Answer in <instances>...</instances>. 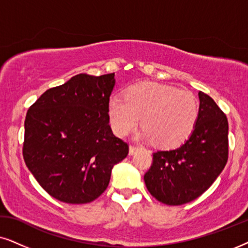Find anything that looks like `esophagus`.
Instances as JSON below:
<instances>
[{
    "instance_id": "esophagus-1",
    "label": "esophagus",
    "mask_w": 248,
    "mask_h": 248,
    "mask_svg": "<svg viewBox=\"0 0 248 248\" xmlns=\"http://www.w3.org/2000/svg\"><path fill=\"white\" fill-rule=\"evenodd\" d=\"M138 150H140V147H138V146H135V145H130V146H129V155H134Z\"/></svg>"
}]
</instances>
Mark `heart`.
<instances>
[{"mask_svg": "<svg viewBox=\"0 0 248 248\" xmlns=\"http://www.w3.org/2000/svg\"><path fill=\"white\" fill-rule=\"evenodd\" d=\"M199 113V100L190 91L152 81L130 86L124 98L112 95L108 103V120L115 134L126 136L141 118L144 129L140 137L155 140L162 147L178 146L188 140Z\"/></svg>", "mask_w": 248, "mask_h": 248, "instance_id": "obj_1", "label": "heart"}]
</instances>
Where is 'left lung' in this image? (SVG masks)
<instances>
[{"instance_id": "left-lung-1", "label": "left lung", "mask_w": 248, "mask_h": 248, "mask_svg": "<svg viewBox=\"0 0 248 248\" xmlns=\"http://www.w3.org/2000/svg\"><path fill=\"white\" fill-rule=\"evenodd\" d=\"M195 129L181 146L153 153L144 180L151 195L167 205H183L209 189L228 161V120L216 102L199 93Z\"/></svg>"}]
</instances>
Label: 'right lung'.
Returning <instances> with one entry per match:
<instances>
[{
  "mask_svg": "<svg viewBox=\"0 0 248 248\" xmlns=\"http://www.w3.org/2000/svg\"><path fill=\"white\" fill-rule=\"evenodd\" d=\"M114 74H79L49 88L29 108L22 154L26 166L54 199L69 204L96 200L128 144L114 136L108 103Z\"/></svg>",
  "mask_w": 248,
  "mask_h": 248,
  "instance_id": "obj_1",
  "label": "right lung"
}]
</instances>
